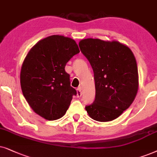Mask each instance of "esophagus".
Masks as SVG:
<instances>
[{"label":"esophagus","mask_w":157,"mask_h":157,"mask_svg":"<svg viewBox=\"0 0 157 157\" xmlns=\"http://www.w3.org/2000/svg\"><path fill=\"white\" fill-rule=\"evenodd\" d=\"M82 89H81V87H78L77 90V98H80L81 96H82Z\"/></svg>","instance_id":"1"}]
</instances>
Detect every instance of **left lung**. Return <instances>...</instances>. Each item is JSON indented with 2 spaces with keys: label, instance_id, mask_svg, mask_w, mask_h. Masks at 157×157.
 <instances>
[{
  "label": "left lung",
  "instance_id": "left-lung-1",
  "mask_svg": "<svg viewBox=\"0 0 157 157\" xmlns=\"http://www.w3.org/2000/svg\"><path fill=\"white\" fill-rule=\"evenodd\" d=\"M79 47L93 68L95 85V100L85 109L95 121L114 120L136 95L139 75L134 55L128 47L116 41L85 39Z\"/></svg>",
  "mask_w": 157,
  "mask_h": 157
}]
</instances>
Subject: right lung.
<instances>
[{
  "label": "right lung",
  "instance_id": "add662e5",
  "mask_svg": "<svg viewBox=\"0 0 157 157\" xmlns=\"http://www.w3.org/2000/svg\"><path fill=\"white\" fill-rule=\"evenodd\" d=\"M79 52L73 39L52 35L36 44L25 58L20 75L23 95L33 111L44 118H62L77 95L64 67Z\"/></svg>",
  "mask_w": 157,
  "mask_h": 157
}]
</instances>
